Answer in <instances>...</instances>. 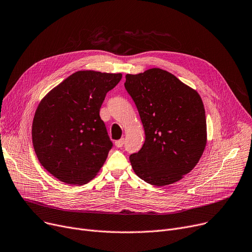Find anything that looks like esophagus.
Masks as SVG:
<instances>
[{
    "label": "esophagus",
    "mask_w": 252,
    "mask_h": 252,
    "mask_svg": "<svg viewBox=\"0 0 252 252\" xmlns=\"http://www.w3.org/2000/svg\"><path fill=\"white\" fill-rule=\"evenodd\" d=\"M124 144H125V139L123 138V139H121V140H118V141L115 142V146H116L117 148H121V147L124 146Z\"/></svg>",
    "instance_id": "esophagus-1"
}]
</instances>
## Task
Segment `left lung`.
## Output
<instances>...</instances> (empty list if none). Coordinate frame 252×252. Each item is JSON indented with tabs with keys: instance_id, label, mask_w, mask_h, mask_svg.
Returning a JSON list of instances; mask_svg holds the SVG:
<instances>
[{
	"instance_id": "8db88e82",
	"label": "left lung",
	"mask_w": 252,
	"mask_h": 252,
	"mask_svg": "<svg viewBox=\"0 0 252 252\" xmlns=\"http://www.w3.org/2000/svg\"><path fill=\"white\" fill-rule=\"evenodd\" d=\"M145 131L138 153L129 156L135 174L153 186L174 184L189 174L207 142L205 109L197 91L160 68L126 74Z\"/></svg>"
}]
</instances>
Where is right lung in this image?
I'll return each instance as SVG.
<instances>
[{
    "label": "right lung",
    "mask_w": 252,
    "mask_h": 252,
    "mask_svg": "<svg viewBox=\"0 0 252 252\" xmlns=\"http://www.w3.org/2000/svg\"><path fill=\"white\" fill-rule=\"evenodd\" d=\"M122 77V73L78 70L38 103L32 145L39 163L53 177L81 186L97 176L112 147L100 108Z\"/></svg>",
    "instance_id": "obj_1"
}]
</instances>
